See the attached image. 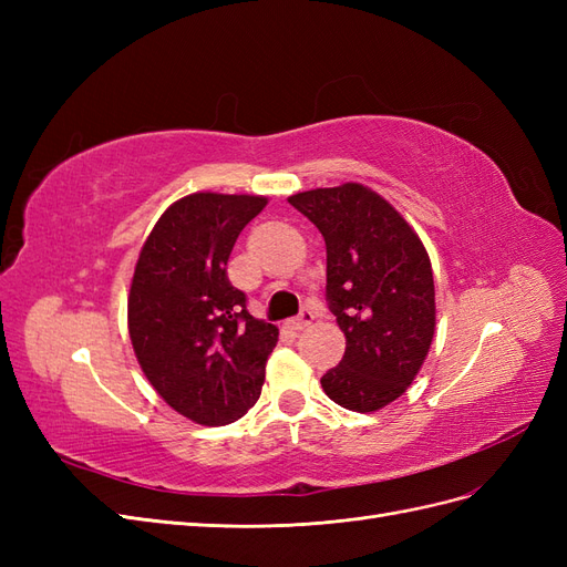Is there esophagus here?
I'll return each mask as SVG.
<instances>
[{
    "label": "esophagus",
    "mask_w": 567,
    "mask_h": 567,
    "mask_svg": "<svg viewBox=\"0 0 567 567\" xmlns=\"http://www.w3.org/2000/svg\"><path fill=\"white\" fill-rule=\"evenodd\" d=\"M315 317H317V312L312 310V307H302L300 315L290 323H293V329H305V326H310L315 321Z\"/></svg>",
    "instance_id": "esophagus-1"
}]
</instances>
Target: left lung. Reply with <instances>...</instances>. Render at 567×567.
<instances>
[{"mask_svg": "<svg viewBox=\"0 0 567 567\" xmlns=\"http://www.w3.org/2000/svg\"><path fill=\"white\" fill-rule=\"evenodd\" d=\"M288 203L326 241V300L346 333L340 364L321 375L350 411L383 409L416 379L435 333L431 257L406 219L371 188H312Z\"/></svg>", "mask_w": 567, "mask_h": 567, "instance_id": "8db88e82", "label": "left lung"}]
</instances>
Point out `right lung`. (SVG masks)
I'll use <instances>...</instances> for the list:
<instances>
[{
  "instance_id": "obj_1",
  "label": "right lung",
  "mask_w": 567,
  "mask_h": 567,
  "mask_svg": "<svg viewBox=\"0 0 567 567\" xmlns=\"http://www.w3.org/2000/svg\"><path fill=\"white\" fill-rule=\"evenodd\" d=\"M265 205V196H184L161 215L134 267V354L161 398L200 425L246 414L277 348V326L255 319L227 277L238 234Z\"/></svg>"
}]
</instances>
